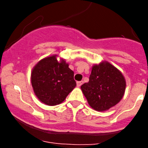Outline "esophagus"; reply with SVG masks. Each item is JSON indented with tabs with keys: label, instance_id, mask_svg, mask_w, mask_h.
I'll use <instances>...</instances> for the list:
<instances>
[{
	"label": "esophagus",
	"instance_id": "obj_1",
	"mask_svg": "<svg viewBox=\"0 0 148 148\" xmlns=\"http://www.w3.org/2000/svg\"><path fill=\"white\" fill-rule=\"evenodd\" d=\"M82 84H83V82H82V81H81V82H77V86H78V87H81Z\"/></svg>",
	"mask_w": 148,
	"mask_h": 148
}]
</instances>
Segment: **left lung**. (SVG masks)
I'll return each mask as SVG.
<instances>
[{
	"instance_id": "8db88e82",
	"label": "left lung",
	"mask_w": 148,
	"mask_h": 148,
	"mask_svg": "<svg viewBox=\"0 0 148 148\" xmlns=\"http://www.w3.org/2000/svg\"><path fill=\"white\" fill-rule=\"evenodd\" d=\"M125 87L126 82L121 72L110 63L102 62L92 66L89 82L81 88L91 108L104 111L119 102Z\"/></svg>"
}]
</instances>
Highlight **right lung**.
<instances>
[{
  "label": "right lung",
  "instance_id": "obj_1",
  "mask_svg": "<svg viewBox=\"0 0 148 148\" xmlns=\"http://www.w3.org/2000/svg\"><path fill=\"white\" fill-rule=\"evenodd\" d=\"M31 82L39 100L50 106L63 102L76 86L74 72L64 60L58 62L56 56L44 58L35 65Z\"/></svg>",
  "mask_w": 148,
  "mask_h": 148
}]
</instances>
